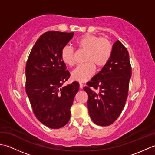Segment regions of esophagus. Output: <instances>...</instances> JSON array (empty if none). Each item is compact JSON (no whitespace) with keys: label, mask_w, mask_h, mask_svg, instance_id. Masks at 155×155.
<instances>
[{"label":"esophagus","mask_w":155,"mask_h":155,"mask_svg":"<svg viewBox=\"0 0 155 155\" xmlns=\"http://www.w3.org/2000/svg\"><path fill=\"white\" fill-rule=\"evenodd\" d=\"M79 87H80L81 89H82V88H83V83H79Z\"/></svg>","instance_id":"34e87169"}]
</instances>
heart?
Wrapping results in <instances>:
<instances>
[{
  "label": "heart",
  "mask_w": 155,
  "mask_h": 155,
  "mask_svg": "<svg viewBox=\"0 0 155 155\" xmlns=\"http://www.w3.org/2000/svg\"><path fill=\"white\" fill-rule=\"evenodd\" d=\"M75 43L78 50L86 52L84 57L85 63L72 71L71 78L78 82H86L94 75L95 67L101 69L108 63L113 52V45L108 38L92 34L81 36ZM74 49L71 46L65 45L61 49V60L70 67L74 64Z\"/></svg>",
  "instance_id": "obj_1"
}]
</instances>
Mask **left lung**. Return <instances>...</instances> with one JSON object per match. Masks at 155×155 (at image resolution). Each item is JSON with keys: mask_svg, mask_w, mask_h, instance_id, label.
Listing matches in <instances>:
<instances>
[{"mask_svg": "<svg viewBox=\"0 0 155 155\" xmlns=\"http://www.w3.org/2000/svg\"><path fill=\"white\" fill-rule=\"evenodd\" d=\"M131 72L127 49L117 41L108 63L83 88L88 94V112L95 124L109 126L120 116L127 101Z\"/></svg>", "mask_w": 155, "mask_h": 155, "instance_id": "8db88e82", "label": "left lung"}]
</instances>
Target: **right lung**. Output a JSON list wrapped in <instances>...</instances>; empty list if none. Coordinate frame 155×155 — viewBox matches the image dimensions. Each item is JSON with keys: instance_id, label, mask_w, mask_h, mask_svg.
<instances>
[{"instance_id": "1", "label": "right lung", "mask_w": 155, "mask_h": 155, "mask_svg": "<svg viewBox=\"0 0 155 155\" xmlns=\"http://www.w3.org/2000/svg\"><path fill=\"white\" fill-rule=\"evenodd\" d=\"M74 32L49 31L32 47L26 64V92L37 119L51 128H60L71 118V107L79 89L73 82L62 87L70 73L61 58V51Z\"/></svg>"}]
</instances>
